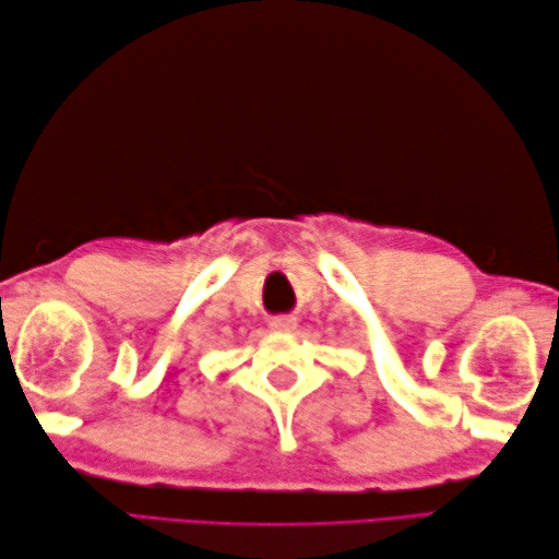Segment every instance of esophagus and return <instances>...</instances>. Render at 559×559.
<instances>
[{"label": "esophagus", "mask_w": 559, "mask_h": 559, "mask_svg": "<svg viewBox=\"0 0 559 559\" xmlns=\"http://www.w3.org/2000/svg\"><path fill=\"white\" fill-rule=\"evenodd\" d=\"M295 322H298V319H295L293 314H276V317L269 319V326L276 329V331H288V329L295 326Z\"/></svg>", "instance_id": "34e87169"}]
</instances>
